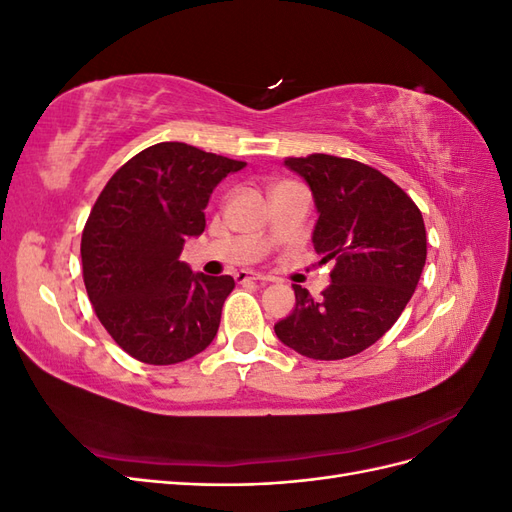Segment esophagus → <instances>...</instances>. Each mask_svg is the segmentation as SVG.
Returning a JSON list of instances; mask_svg holds the SVG:
<instances>
[{
    "mask_svg": "<svg viewBox=\"0 0 512 512\" xmlns=\"http://www.w3.org/2000/svg\"><path fill=\"white\" fill-rule=\"evenodd\" d=\"M237 282H247V280H256V282H273L271 275H265V273H256V271H239L237 275Z\"/></svg>",
    "mask_w": 512,
    "mask_h": 512,
    "instance_id": "1",
    "label": "esophagus"
}]
</instances>
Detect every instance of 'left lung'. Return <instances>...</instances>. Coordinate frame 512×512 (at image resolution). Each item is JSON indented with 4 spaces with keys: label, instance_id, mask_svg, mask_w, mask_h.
<instances>
[{
    "label": "left lung",
    "instance_id": "8db88e82",
    "mask_svg": "<svg viewBox=\"0 0 512 512\" xmlns=\"http://www.w3.org/2000/svg\"><path fill=\"white\" fill-rule=\"evenodd\" d=\"M284 164L312 190V243L333 271L318 301L292 286L297 305L275 324V335L307 359H346L376 344L412 299L427 258L423 215L399 185L367 164L327 153Z\"/></svg>",
    "mask_w": 512,
    "mask_h": 512
}]
</instances>
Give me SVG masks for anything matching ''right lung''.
<instances>
[{
	"instance_id": "add662e5",
	"label": "right lung",
	"mask_w": 512,
	"mask_h": 512,
	"mask_svg": "<svg viewBox=\"0 0 512 512\" xmlns=\"http://www.w3.org/2000/svg\"><path fill=\"white\" fill-rule=\"evenodd\" d=\"M243 166L158 143L104 185L81 239L83 280L104 329L136 361H188L218 335L235 280L194 273L179 256L185 241L203 235L213 190Z\"/></svg>"
}]
</instances>
